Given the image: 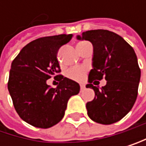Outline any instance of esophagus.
Instances as JSON below:
<instances>
[{
  "mask_svg": "<svg viewBox=\"0 0 146 146\" xmlns=\"http://www.w3.org/2000/svg\"><path fill=\"white\" fill-rule=\"evenodd\" d=\"M84 89H85V85H84V84H81L80 85V91H82Z\"/></svg>",
  "mask_w": 146,
  "mask_h": 146,
  "instance_id": "34e87169",
  "label": "esophagus"
}]
</instances>
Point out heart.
<instances>
[{
    "label": "heart",
    "mask_w": 146,
    "mask_h": 146,
    "mask_svg": "<svg viewBox=\"0 0 146 146\" xmlns=\"http://www.w3.org/2000/svg\"><path fill=\"white\" fill-rule=\"evenodd\" d=\"M88 69L85 66L74 67L66 72V77L74 80H81L87 74Z\"/></svg>",
    "instance_id": "heart-1"
}]
</instances>
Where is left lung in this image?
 Returning <instances> with one entry per match:
<instances>
[{"mask_svg":"<svg viewBox=\"0 0 146 146\" xmlns=\"http://www.w3.org/2000/svg\"><path fill=\"white\" fill-rule=\"evenodd\" d=\"M94 47L93 69L87 88L94 91V98L86 105L90 118L102 124L120 121L137 100L141 71L133 48L124 39L107 30H93L77 36ZM104 78L107 83L99 89L91 83Z\"/></svg>","mask_w":146,"mask_h":146,"instance_id":"obj_1","label":"left lung"}]
</instances>
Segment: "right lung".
<instances>
[{"mask_svg": "<svg viewBox=\"0 0 146 146\" xmlns=\"http://www.w3.org/2000/svg\"><path fill=\"white\" fill-rule=\"evenodd\" d=\"M72 36L61 34L37 38L25 45L11 64L9 94L19 116L32 126L47 129L59 123L69 98L80 92L76 81L57 74L60 72L58 51ZM52 76L60 81L56 89L47 85Z\"/></svg>", "mask_w": 146, "mask_h": 146, "instance_id": "1", "label": "right lung"}]
</instances>
